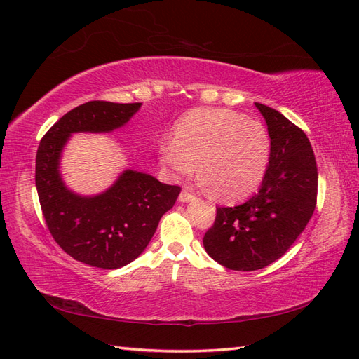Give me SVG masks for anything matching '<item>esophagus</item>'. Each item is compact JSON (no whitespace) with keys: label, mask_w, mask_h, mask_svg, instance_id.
Masks as SVG:
<instances>
[{"label":"esophagus","mask_w":359,"mask_h":359,"mask_svg":"<svg viewBox=\"0 0 359 359\" xmlns=\"http://www.w3.org/2000/svg\"><path fill=\"white\" fill-rule=\"evenodd\" d=\"M179 200L182 201V203H188V201H192V200H196V196H192L191 192H188V191H185L183 189L182 192H180V196H179Z\"/></svg>","instance_id":"esophagus-1"}]
</instances>
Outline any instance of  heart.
I'll list each match as a JSON object with an SVG mask.
<instances>
[{"label": "heart", "instance_id": "1", "mask_svg": "<svg viewBox=\"0 0 359 359\" xmlns=\"http://www.w3.org/2000/svg\"><path fill=\"white\" fill-rule=\"evenodd\" d=\"M271 140L259 121L235 110H191L174 126L172 137L158 149L161 168L180 179L197 168L200 185L224 201L245 198L267 172Z\"/></svg>", "mask_w": 359, "mask_h": 359}]
</instances>
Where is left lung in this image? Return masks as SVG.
Returning <instances> with one entry per match:
<instances>
[{
  "label": "left lung",
  "instance_id": "left-lung-1",
  "mask_svg": "<svg viewBox=\"0 0 359 359\" xmlns=\"http://www.w3.org/2000/svg\"><path fill=\"white\" fill-rule=\"evenodd\" d=\"M255 106L271 140L267 172L245 203L217 208L215 223L203 238L210 258L236 271L264 269L287 253L305 231L317 201L318 172L308 136L278 110Z\"/></svg>",
  "mask_w": 359,
  "mask_h": 359
}]
</instances>
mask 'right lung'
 <instances>
[{"label": "right lung", "instance_id": "right-lung-1", "mask_svg": "<svg viewBox=\"0 0 359 359\" xmlns=\"http://www.w3.org/2000/svg\"><path fill=\"white\" fill-rule=\"evenodd\" d=\"M140 107L109 101L77 106L45 133L36 154V189L48 231L63 252L92 267L115 270L136 259L180 194V187L133 170L97 196L76 194L62 180V150L72 133H109Z\"/></svg>", "mask_w": 359, "mask_h": 359}]
</instances>
